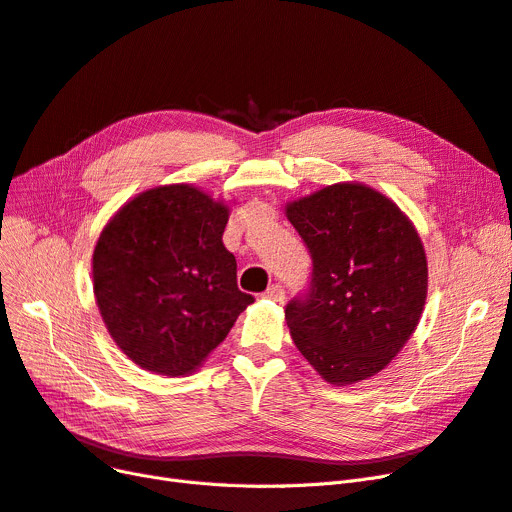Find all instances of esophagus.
Listing matches in <instances>:
<instances>
[{"label":"esophagus","instance_id":"esophagus-1","mask_svg":"<svg viewBox=\"0 0 512 512\" xmlns=\"http://www.w3.org/2000/svg\"><path fill=\"white\" fill-rule=\"evenodd\" d=\"M263 297H268L272 301H282V299H285V289H282L280 282H274V285L268 287V291L263 293Z\"/></svg>","mask_w":512,"mask_h":512}]
</instances>
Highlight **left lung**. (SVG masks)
<instances>
[{
  "label": "left lung",
  "instance_id": "left-lung-1",
  "mask_svg": "<svg viewBox=\"0 0 512 512\" xmlns=\"http://www.w3.org/2000/svg\"><path fill=\"white\" fill-rule=\"evenodd\" d=\"M312 255V289L285 310L297 350L325 382L388 367L418 327L428 293L422 238L394 200L344 181L285 204Z\"/></svg>",
  "mask_w": 512,
  "mask_h": 512
}]
</instances>
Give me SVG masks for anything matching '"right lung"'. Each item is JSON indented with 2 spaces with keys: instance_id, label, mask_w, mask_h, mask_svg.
I'll use <instances>...</instances> for the list:
<instances>
[{
  "instance_id": "right-lung-1",
  "label": "right lung",
  "mask_w": 512,
  "mask_h": 512,
  "mask_svg": "<svg viewBox=\"0 0 512 512\" xmlns=\"http://www.w3.org/2000/svg\"><path fill=\"white\" fill-rule=\"evenodd\" d=\"M230 204L189 183L145 189L94 244L92 289L116 346L145 371L194 373L253 304L225 249Z\"/></svg>"
}]
</instances>
